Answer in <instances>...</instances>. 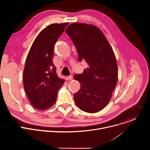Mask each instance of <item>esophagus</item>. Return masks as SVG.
<instances>
[{"label": "esophagus", "instance_id": "obj_1", "mask_svg": "<svg viewBox=\"0 0 150 150\" xmlns=\"http://www.w3.org/2000/svg\"><path fill=\"white\" fill-rule=\"evenodd\" d=\"M72 79H73V76L72 75H70V76H67V80H72Z\"/></svg>", "mask_w": 150, "mask_h": 150}]
</instances>
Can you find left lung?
I'll list each match as a JSON object with an SVG mask.
<instances>
[{
  "instance_id": "1",
  "label": "left lung",
  "mask_w": 150,
  "mask_h": 150,
  "mask_svg": "<svg viewBox=\"0 0 150 150\" xmlns=\"http://www.w3.org/2000/svg\"><path fill=\"white\" fill-rule=\"evenodd\" d=\"M76 49L79 61L85 60L88 68L75 74L81 88L74 101L82 111L93 113L108 105L117 82V60L109 41L93 25L76 23L65 30Z\"/></svg>"
}]
</instances>
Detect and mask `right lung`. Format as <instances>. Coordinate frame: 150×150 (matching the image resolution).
I'll list each match as a JSON object with an SVG mask.
<instances>
[{"label":"right lung","instance_id":"obj_1","mask_svg":"<svg viewBox=\"0 0 150 150\" xmlns=\"http://www.w3.org/2000/svg\"><path fill=\"white\" fill-rule=\"evenodd\" d=\"M68 23L53 24L37 36L27 57L23 72L25 93L34 108L44 110L56 103L65 80L58 77L53 63L54 46Z\"/></svg>","mask_w":150,"mask_h":150}]
</instances>
